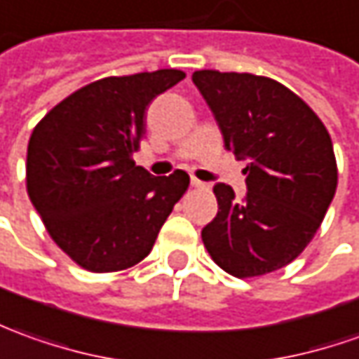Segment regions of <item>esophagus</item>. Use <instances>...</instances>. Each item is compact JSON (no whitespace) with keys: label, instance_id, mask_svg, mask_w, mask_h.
I'll return each instance as SVG.
<instances>
[{"label":"esophagus","instance_id":"esophagus-1","mask_svg":"<svg viewBox=\"0 0 359 359\" xmlns=\"http://www.w3.org/2000/svg\"><path fill=\"white\" fill-rule=\"evenodd\" d=\"M190 184H192V187H196V189H204V187H206V182H202V180H198L196 177H192V179H190Z\"/></svg>","mask_w":359,"mask_h":359}]
</instances>
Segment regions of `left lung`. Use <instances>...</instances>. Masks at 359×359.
Segmentation results:
<instances>
[{
    "instance_id": "1",
    "label": "left lung",
    "mask_w": 359,
    "mask_h": 359,
    "mask_svg": "<svg viewBox=\"0 0 359 359\" xmlns=\"http://www.w3.org/2000/svg\"><path fill=\"white\" fill-rule=\"evenodd\" d=\"M192 82L216 118L224 147L248 161L245 198L218 182V214L204 226L202 241L233 277L277 271L311 243L332 202V139L313 109L277 80L196 70Z\"/></svg>"
}]
</instances>
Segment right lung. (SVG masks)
I'll list each match as a JSON object with an SVG mask.
<instances>
[{
  "mask_svg": "<svg viewBox=\"0 0 359 359\" xmlns=\"http://www.w3.org/2000/svg\"><path fill=\"white\" fill-rule=\"evenodd\" d=\"M184 78L163 68L108 76L65 97L27 147V192L46 231L80 267L121 271L145 259L189 175L153 177L133 161L145 108Z\"/></svg>",
  "mask_w": 359,
  "mask_h": 359,
  "instance_id": "1",
  "label": "right lung"
}]
</instances>
